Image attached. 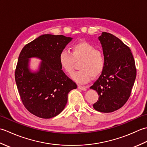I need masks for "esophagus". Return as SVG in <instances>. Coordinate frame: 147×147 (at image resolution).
Wrapping results in <instances>:
<instances>
[{
  "label": "esophagus",
  "instance_id": "34e87169",
  "mask_svg": "<svg viewBox=\"0 0 147 147\" xmlns=\"http://www.w3.org/2000/svg\"><path fill=\"white\" fill-rule=\"evenodd\" d=\"M78 88L80 90H82L83 91H86V88L85 86H81V85H78Z\"/></svg>",
  "mask_w": 147,
  "mask_h": 147
}]
</instances>
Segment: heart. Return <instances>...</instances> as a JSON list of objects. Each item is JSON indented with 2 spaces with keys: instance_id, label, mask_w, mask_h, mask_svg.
Segmentation results:
<instances>
[{
  "instance_id": "heart-1",
  "label": "heart",
  "mask_w": 147,
  "mask_h": 147,
  "mask_svg": "<svg viewBox=\"0 0 147 147\" xmlns=\"http://www.w3.org/2000/svg\"><path fill=\"white\" fill-rule=\"evenodd\" d=\"M79 61L80 70L73 74L72 78L80 84L88 83L92 76L97 77L105 68L104 53L87 42L74 43L71 46V52L63 50L59 55V62L62 69L68 75L73 73L75 62Z\"/></svg>"
}]
</instances>
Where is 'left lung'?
Listing matches in <instances>:
<instances>
[{"mask_svg":"<svg viewBox=\"0 0 147 147\" xmlns=\"http://www.w3.org/2000/svg\"><path fill=\"white\" fill-rule=\"evenodd\" d=\"M98 39L104 51L105 65L90 88L96 90L99 96L93 108L109 113L121 108L129 99L136 69L129 47L120 39L107 32H102Z\"/></svg>","mask_w":147,"mask_h":147,"instance_id":"1","label":"left lung"}]
</instances>
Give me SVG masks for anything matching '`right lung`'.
<instances>
[{"label":"right lung","instance_id":"right-lung-1","mask_svg":"<svg viewBox=\"0 0 147 147\" xmlns=\"http://www.w3.org/2000/svg\"><path fill=\"white\" fill-rule=\"evenodd\" d=\"M72 38L64 35L45 34L24 47L19 55L15 70V80L24 107L36 116L49 119L63 111L67 94L77 88L59 62V55ZM42 60L40 70L32 74L27 68L28 59Z\"/></svg>","mask_w":147,"mask_h":147}]
</instances>
